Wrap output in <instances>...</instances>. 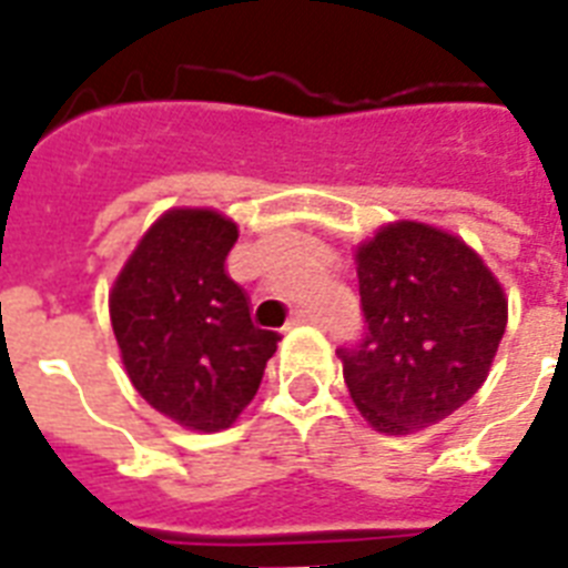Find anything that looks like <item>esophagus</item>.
Wrapping results in <instances>:
<instances>
[{"label":"esophagus","instance_id":"obj_1","mask_svg":"<svg viewBox=\"0 0 568 568\" xmlns=\"http://www.w3.org/2000/svg\"><path fill=\"white\" fill-rule=\"evenodd\" d=\"M313 322H320V320H316L311 311H296L293 316H290V325H313Z\"/></svg>","mask_w":568,"mask_h":568}]
</instances>
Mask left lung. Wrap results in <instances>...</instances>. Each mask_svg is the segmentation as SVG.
Wrapping results in <instances>:
<instances>
[{"label":"left lung","instance_id":"1","mask_svg":"<svg viewBox=\"0 0 568 568\" xmlns=\"http://www.w3.org/2000/svg\"><path fill=\"white\" fill-rule=\"evenodd\" d=\"M363 339L337 348L348 396L389 437L425 430L487 381L507 298L475 248L425 222H389L355 252Z\"/></svg>","mask_w":568,"mask_h":568}]
</instances>
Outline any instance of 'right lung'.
I'll list each match as a JSON object with an SVG mask.
<instances>
[{"mask_svg": "<svg viewBox=\"0 0 568 568\" xmlns=\"http://www.w3.org/2000/svg\"><path fill=\"white\" fill-rule=\"evenodd\" d=\"M234 243L229 216L172 207L143 234L108 298L134 389L205 434L234 425L281 339L252 322L248 296L225 272Z\"/></svg>", "mask_w": 568, "mask_h": 568, "instance_id": "obj_1", "label": "right lung"}]
</instances>
